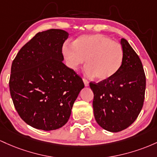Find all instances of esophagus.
<instances>
[{"mask_svg": "<svg viewBox=\"0 0 157 157\" xmlns=\"http://www.w3.org/2000/svg\"><path fill=\"white\" fill-rule=\"evenodd\" d=\"M83 81H84V85H85V86H88V85H89V82H88L87 79H86V78H83Z\"/></svg>", "mask_w": 157, "mask_h": 157, "instance_id": "34e87169", "label": "esophagus"}]
</instances>
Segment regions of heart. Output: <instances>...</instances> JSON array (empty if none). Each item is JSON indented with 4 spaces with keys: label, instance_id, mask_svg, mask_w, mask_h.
Here are the masks:
<instances>
[{
    "label": "heart",
    "instance_id": "b5f03b06",
    "mask_svg": "<svg viewBox=\"0 0 157 157\" xmlns=\"http://www.w3.org/2000/svg\"><path fill=\"white\" fill-rule=\"evenodd\" d=\"M62 53L67 65L77 70L86 60V73L98 80H105L115 75L124 59V50L119 42L101 34L79 36L73 45L66 43Z\"/></svg>",
    "mask_w": 157,
    "mask_h": 157
}]
</instances>
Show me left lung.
I'll return each instance as SVG.
<instances>
[{
    "mask_svg": "<svg viewBox=\"0 0 157 157\" xmlns=\"http://www.w3.org/2000/svg\"><path fill=\"white\" fill-rule=\"evenodd\" d=\"M121 44L124 59L117 73L98 83L90 82L95 119L110 132L121 131L133 123L145 99L146 78L142 61L127 40L121 38Z\"/></svg>",
    "mask_w": 157,
    "mask_h": 157,
    "instance_id": "obj_1",
    "label": "left lung"
}]
</instances>
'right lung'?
I'll return each instance as SVG.
<instances>
[{"label":"right lung","mask_w":157,"mask_h":157,"mask_svg":"<svg viewBox=\"0 0 157 157\" xmlns=\"http://www.w3.org/2000/svg\"><path fill=\"white\" fill-rule=\"evenodd\" d=\"M62 29L40 32L21 47L11 67L10 90L15 110L26 124L44 131L64 126L84 84L64 63Z\"/></svg>","instance_id":"add662e5"}]
</instances>
